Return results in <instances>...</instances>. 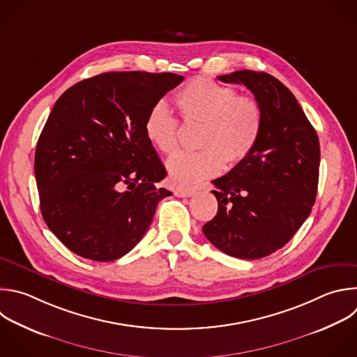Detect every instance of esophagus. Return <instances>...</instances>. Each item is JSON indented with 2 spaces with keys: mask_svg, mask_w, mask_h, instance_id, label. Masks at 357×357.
<instances>
[{
  "mask_svg": "<svg viewBox=\"0 0 357 357\" xmlns=\"http://www.w3.org/2000/svg\"><path fill=\"white\" fill-rule=\"evenodd\" d=\"M196 193V189L193 188H178L175 190V195L178 197H189V196H193Z\"/></svg>",
  "mask_w": 357,
  "mask_h": 357,
  "instance_id": "esophagus-1",
  "label": "esophagus"
}]
</instances>
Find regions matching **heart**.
<instances>
[{"label":"heart","mask_w":357,"mask_h":357,"mask_svg":"<svg viewBox=\"0 0 357 357\" xmlns=\"http://www.w3.org/2000/svg\"><path fill=\"white\" fill-rule=\"evenodd\" d=\"M175 105L185 125H200V151L178 153L167 161L169 179L188 186L217 175L224 164L236 165L255 149L264 128V109L251 95L199 77L176 95ZM149 142L161 153L178 149L179 122L162 102L155 103L144 122Z\"/></svg>","instance_id":"obj_1"}]
</instances>
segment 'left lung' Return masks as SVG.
<instances>
[{"mask_svg":"<svg viewBox=\"0 0 357 357\" xmlns=\"http://www.w3.org/2000/svg\"><path fill=\"white\" fill-rule=\"evenodd\" d=\"M244 84L264 109L254 151L213 182L218 210L203 225L221 252L259 259L283 248L311 213L319 175V140L296 96L278 78L251 70L220 75Z\"/></svg>","mask_w":357,"mask_h":357,"instance_id":"8db88e82","label":"left lung"}]
</instances>
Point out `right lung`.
Masks as SVG:
<instances>
[{
	"instance_id": "add662e5",
	"label": "right lung",
	"mask_w": 357,
	"mask_h": 357,
	"mask_svg": "<svg viewBox=\"0 0 357 357\" xmlns=\"http://www.w3.org/2000/svg\"><path fill=\"white\" fill-rule=\"evenodd\" d=\"M172 73L113 71L68 88L38 140L35 176L49 229L74 254L110 262L149 229L167 171L144 132L150 109L176 85Z\"/></svg>"
}]
</instances>
